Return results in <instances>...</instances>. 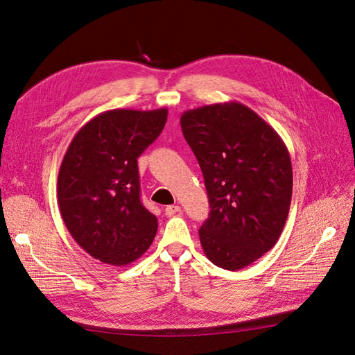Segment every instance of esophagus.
Returning <instances> with one entry per match:
<instances>
[{"mask_svg":"<svg viewBox=\"0 0 355 355\" xmlns=\"http://www.w3.org/2000/svg\"><path fill=\"white\" fill-rule=\"evenodd\" d=\"M179 211H180L179 206H167L166 207V214H167V216H173V214H176Z\"/></svg>","mask_w":355,"mask_h":355,"instance_id":"esophagus-1","label":"esophagus"}]
</instances>
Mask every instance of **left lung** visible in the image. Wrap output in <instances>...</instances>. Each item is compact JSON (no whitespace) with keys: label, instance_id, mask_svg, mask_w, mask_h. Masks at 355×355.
Segmentation results:
<instances>
[{"label":"left lung","instance_id":"8db88e82","mask_svg":"<svg viewBox=\"0 0 355 355\" xmlns=\"http://www.w3.org/2000/svg\"><path fill=\"white\" fill-rule=\"evenodd\" d=\"M180 127L206 184L210 216L200 228L207 259L239 271L280 239L292 201V159L254 111L225 102L185 111Z\"/></svg>","mask_w":355,"mask_h":355}]
</instances>
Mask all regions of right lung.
<instances>
[{
    "label": "right lung",
    "instance_id": "right-lung-1",
    "mask_svg": "<svg viewBox=\"0 0 355 355\" xmlns=\"http://www.w3.org/2000/svg\"><path fill=\"white\" fill-rule=\"evenodd\" d=\"M167 112L105 111L80 128L62 159V219L81 249L103 263H132L154 241L158 220L141 201L137 157L163 132Z\"/></svg>",
    "mask_w": 355,
    "mask_h": 355
}]
</instances>
